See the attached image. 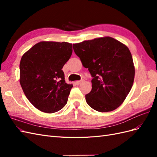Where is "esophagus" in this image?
<instances>
[{
  "label": "esophagus",
  "instance_id": "34e87169",
  "mask_svg": "<svg viewBox=\"0 0 157 157\" xmlns=\"http://www.w3.org/2000/svg\"><path fill=\"white\" fill-rule=\"evenodd\" d=\"M83 82H84V79H81L80 80H78V81H76L75 83L77 84V85H79V84H80Z\"/></svg>",
  "mask_w": 157,
  "mask_h": 157
}]
</instances>
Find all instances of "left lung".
<instances>
[{"instance_id":"1","label":"left lung","mask_w":157,"mask_h":157,"mask_svg":"<svg viewBox=\"0 0 157 157\" xmlns=\"http://www.w3.org/2000/svg\"><path fill=\"white\" fill-rule=\"evenodd\" d=\"M75 53L91 75L88 105L99 112L115 110L124 101L134 83L135 69L128 47L106 36L73 44Z\"/></svg>"}]
</instances>
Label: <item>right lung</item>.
<instances>
[{"label": "right lung", "mask_w": 157, "mask_h": 157, "mask_svg": "<svg viewBox=\"0 0 157 157\" xmlns=\"http://www.w3.org/2000/svg\"><path fill=\"white\" fill-rule=\"evenodd\" d=\"M73 52L68 42L42 41L23 55L20 82L25 96L40 111L53 113L67 102L73 84L65 82L62 70Z\"/></svg>", "instance_id": "obj_1"}]
</instances>
